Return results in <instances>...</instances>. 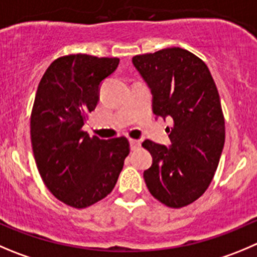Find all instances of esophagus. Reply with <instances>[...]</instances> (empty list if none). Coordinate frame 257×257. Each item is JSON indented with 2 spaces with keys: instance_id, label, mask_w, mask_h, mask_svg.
Segmentation results:
<instances>
[{
  "instance_id": "esophagus-1",
  "label": "esophagus",
  "mask_w": 257,
  "mask_h": 257,
  "mask_svg": "<svg viewBox=\"0 0 257 257\" xmlns=\"http://www.w3.org/2000/svg\"><path fill=\"white\" fill-rule=\"evenodd\" d=\"M130 146H131V150H138V149L141 146L140 140H134V139H130Z\"/></svg>"
}]
</instances>
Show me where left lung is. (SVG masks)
Here are the masks:
<instances>
[{
  "label": "left lung",
  "instance_id": "1",
  "mask_svg": "<svg viewBox=\"0 0 257 257\" xmlns=\"http://www.w3.org/2000/svg\"><path fill=\"white\" fill-rule=\"evenodd\" d=\"M153 93V112L172 117L170 148L145 140L153 156L144 172L154 198L170 208L197 200L214 177L224 145V117L206 63L182 48L133 58Z\"/></svg>",
  "mask_w": 257,
  "mask_h": 257
}]
</instances>
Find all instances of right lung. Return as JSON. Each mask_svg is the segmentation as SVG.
<instances>
[{
    "instance_id": "1",
    "label": "right lung",
    "mask_w": 257,
    "mask_h": 257,
    "mask_svg": "<svg viewBox=\"0 0 257 257\" xmlns=\"http://www.w3.org/2000/svg\"><path fill=\"white\" fill-rule=\"evenodd\" d=\"M118 58L72 54L44 73L30 119L33 153L44 184L55 198L85 208L112 192L130 153L124 136L101 140L82 130L99 99V85Z\"/></svg>"
}]
</instances>
